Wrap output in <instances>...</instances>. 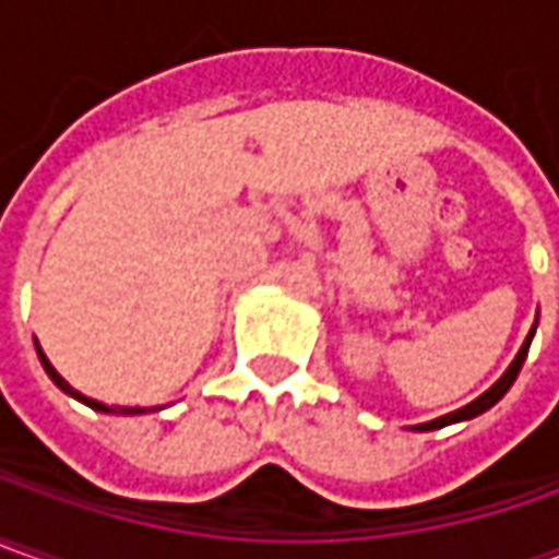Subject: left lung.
I'll use <instances>...</instances> for the list:
<instances>
[{
	"mask_svg": "<svg viewBox=\"0 0 559 559\" xmlns=\"http://www.w3.org/2000/svg\"><path fill=\"white\" fill-rule=\"evenodd\" d=\"M532 334H535V328H532V331H530V337H526V343L520 346V353H516V358L510 361L508 371H504V374L495 380V386H489V390L479 395V399H473L471 405H464V408H457V412L445 414V417H436V420H427V424H417L414 430H417V433H430V430H439V427H449V424H457V420H471V417H476V414L489 412L491 405H495V402H501V399H504V393H508L510 386H513V380H516V374H520L523 361H526V356H530Z\"/></svg>",
	"mask_w": 559,
	"mask_h": 559,
	"instance_id": "1",
	"label": "left lung"
}]
</instances>
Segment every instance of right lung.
I'll use <instances>...</instances> for the list:
<instances>
[{"label":"right lung","instance_id":"1","mask_svg":"<svg viewBox=\"0 0 559 559\" xmlns=\"http://www.w3.org/2000/svg\"><path fill=\"white\" fill-rule=\"evenodd\" d=\"M36 353H39V361H43L46 374H49L51 380H55V386H58V390H64V393H68V395H73V399H80V402H83V405H88V408H95V412H105V414H145V408H107L105 402H95V399H88V395L76 393V390L70 386L68 380H64V377H61V374H58V371H55V368H51V361H49V358H46V353L39 349V343H36Z\"/></svg>","mask_w":559,"mask_h":559}]
</instances>
